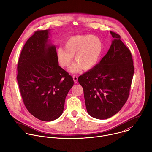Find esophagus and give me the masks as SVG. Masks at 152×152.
Here are the masks:
<instances>
[{
    "mask_svg": "<svg viewBox=\"0 0 152 152\" xmlns=\"http://www.w3.org/2000/svg\"><path fill=\"white\" fill-rule=\"evenodd\" d=\"M73 77V80H74V81L75 83H77V81H78V76L76 75H74L72 76Z\"/></svg>",
    "mask_w": 152,
    "mask_h": 152,
    "instance_id": "esophagus-1",
    "label": "esophagus"
}]
</instances>
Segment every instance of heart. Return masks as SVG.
Wrapping results in <instances>:
<instances>
[{"label":"heart","mask_w":152,"mask_h":152,"mask_svg":"<svg viewBox=\"0 0 152 152\" xmlns=\"http://www.w3.org/2000/svg\"><path fill=\"white\" fill-rule=\"evenodd\" d=\"M103 51L100 39L94 35H75L68 38L65 48L59 47L56 56L62 68H68L75 55L74 64L71 68L72 72H78L81 69L87 71L93 68L98 62Z\"/></svg>","instance_id":"heart-1"}]
</instances>
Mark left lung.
Here are the masks:
<instances>
[{"instance_id":"left-lung-1","label":"left lung","mask_w":152,"mask_h":152,"mask_svg":"<svg viewBox=\"0 0 152 152\" xmlns=\"http://www.w3.org/2000/svg\"><path fill=\"white\" fill-rule=\"evenodd\" d=\"M110 34L114 39L107 53L78 80L88 113L99 119L110 118L121 109L129 97L134 72L129 49L119 34Z\"/></svg>"}]
</instances>
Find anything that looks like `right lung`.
Masks as SVG:
<instances>
[{
    "mask_svg": "<svg viewBox=\"0 0 152 152\" xmlns=\"http://www.w3.org/2000/svg\"><path fill=\"white\" fill-rule=\"evenodd\" d=\"M49 32L37 30L24 45L17 66L21 95L28 112L43 121L62 113L72 77L59 66L55 46L48 45Z\"/></svg>",
    "mask_w": 152,
    "mask_h": 152,
    "instance_id": "right-lung-1",
    "label": "right lung"
}]
</instances>
